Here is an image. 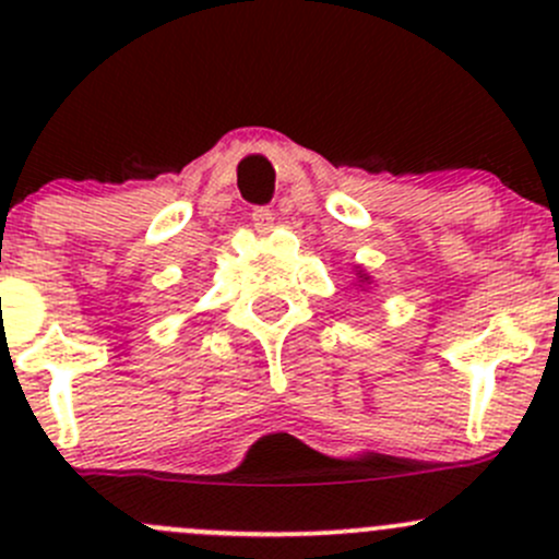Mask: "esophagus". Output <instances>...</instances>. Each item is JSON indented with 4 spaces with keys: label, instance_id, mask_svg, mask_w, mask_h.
<instances>
[{
    "label": "esophagus",
    "instance_id": "34e87169",
    "mask_svg": "<svg viewBox=\"0 0 559 559\" xmlns=\"http://www.w3.org/2000/svg\"><path fill=\"white\" fill-rule=\"evenodd\" d=\"M251 224L259 235H267L275 227V213L270 207H253L251 211Z\"/></svg>",
    "mask_w": 559,
    "mask_h": 559
}]
</instances>
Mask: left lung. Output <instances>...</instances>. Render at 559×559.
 I'll list each match as a JSON object with an SVG mask.
<instances>
[{
  "label": "left lung",
  "mask_w": 559,
  "mask_h": 559,
  "mask_svg": "<svg viewBox=\"0 0 559 559\" xmlns=\"http://www.w3.org/2000/svg\"><path fill=\"white\" fill-rule=\"evenodd\" d=\"M354 273H357V281H359V284H362V286H368L370 284V275L368 273H365V270H354Z\"/></svg>",
  "instance_id": "obj_1"
}]
</instances>
